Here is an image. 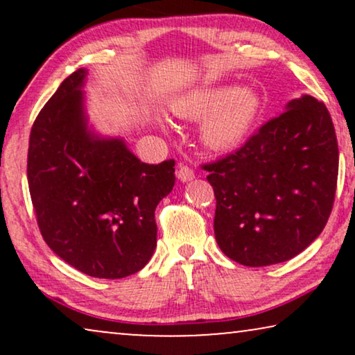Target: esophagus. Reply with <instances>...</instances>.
<instances>
[{
  "label": "esophagus",
  "instance_id": "34e87169",
  "mask_svg": "<svg viewBox=\"0 0 355 355\" xmlns=\"http://www.w3.org/2000/svg\"><path fill=\"white\" fill-rule=\"evenodd\" d=\"M176 176H178V179L181 182H189V181H192L193 178H196V174H193V171L189 166H184V164H181V166L178 168V171H176Z\"/></svg>",
  "mask_w": 355,
  "mask_h": 355
}]
</instances>
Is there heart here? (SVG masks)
I'll use <instances>...</instances> for the list:
<instances>
[{
  "instance_id": "obj_1",
  "label": "heart",
  "mask_w": 355,
  "mask_h": 355,
  "mask_svg": "<svg viewBox=\"0 0 355 355\" xmlns=\"http://www.w3.org/2000/svg\"><path fill=\"white\" fill-rule=\"evenodd\" d=\"M261 110L263 100L259 92L239 85L200 87L182 92L171 101L178 118L203 119L200 142L218 153L239 148L254 130Z\"/></svg>"
}]
</instances>
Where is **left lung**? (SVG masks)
Here are the masks:
<instances>
[{"instance_id": "left-lung-1", "label": "left lung", "mask_w": 355, "mask_h": 355, "mask_svg": "<svg viewBox=\"0 0 355 355\" xmlns=\"http://www.w3.org/2000/svg\"><path fill=\"white\" fill-rule=\"evenodd\" d=\"M338 163L327 106L310 95L291 100L244 147L203 166L216 197L220 249L245 266L299 255L327 225Z\"/></svg>"}]
</instances>
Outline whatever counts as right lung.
I'll list each match as a JSON object with an SVG mask.
<instances>
[{"label": "right lung", "instance_id": "right-lung-1", "mask_svg": "<svg viewBox=\"0 0 355 355\" xmlns=\"http://www.w3.org/2000/svg\"><path fill=\"white\" fill-rule=\"evenodd\" d=\"M80 67L66 77L31 130L27 179L43 239L94 278L137 273L157 247L155 208L173 191L174 159L142 163L123 137L89 121Z\"/></svg>", "mask_w": 355, "mask_h": 355}]
</instances>
